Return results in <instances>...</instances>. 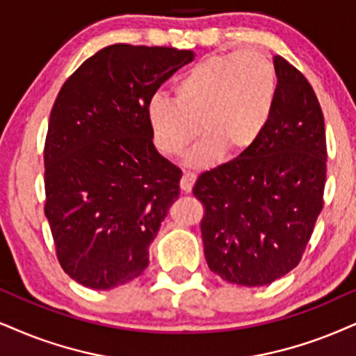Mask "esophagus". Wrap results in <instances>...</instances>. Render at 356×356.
Segmentation results:
<instances>
[{
	"label": "esophagus",
	"mask_w": 356,
	"mask_h": 356,
	"mask_svg": "<svg viewBox=\"0 0 356 356\" xmlns=\"http://www.w3.org/2000/svg\"><path fill=\"white\" fill-rule=\"evenodd\" d=\"M195 181H196V175L193 173V171H185L181 179H179V188H181L183 193H190L193 185H195Z\"/></svg>",
	"instance_id": "1"
}]
</instances>
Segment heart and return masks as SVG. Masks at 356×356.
Returning a JSON list of instances; mask_svg holds the SVG:
<instances>
[{"label": "heart", "instance_id": "obj_1", "mask_svg": "<svg viewBox=\"0 0 356 356\" xmlns=\"http://www.w3.org/2000/svg\"><path fill=\"white\" fill-rule=\"evenodd\" d=\"M277 77L269 56L257 49L204 57L178 79L173 99L153 97L147 117L156 147L179 155L203 134L193 163H208L221 150L243 155L269 125ZM202 127H200L199 125Z\"/></svg>", "mask_w": 356, "mask_h": 356}]
</instances>
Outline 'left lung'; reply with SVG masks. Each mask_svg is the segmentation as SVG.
<instances>
[{"label":"left lung","instance_id":"8db88e82","mask_svg":"<svg viewBox=\"0 0 356 356\" xmlns=\"http://www.w3.org/2000/svg\"><path fill=\"white\" fill-rule=\"evenodd\" d=\"M277 95L256 145L204 171L193 186L203 204L204 256L231 284L259 287L300 262L323 208L327 138L317 95L299 69L274 57Z\"/></svg>","mask_w":356,"mask_h":356}]
</instances>
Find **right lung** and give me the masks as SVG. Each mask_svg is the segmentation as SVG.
<instances>
[{"label": "right lung", "instance_id": "right-lung-1", "mask_svg": "<svg viewBox=\"0 0 356 356\" xmlns=\"http://www.w3.org/2000/svg\"><path fill=\"white\" fill-rule=\"evenodd\" d=\"M193 52L113 44L60 87L44 143V213L65 274L97 291L138 277L179 195L181 170L153 147L147 108Z\"/></svg>", "mask_w": 356, "mask_h": 356}]
</instances>
